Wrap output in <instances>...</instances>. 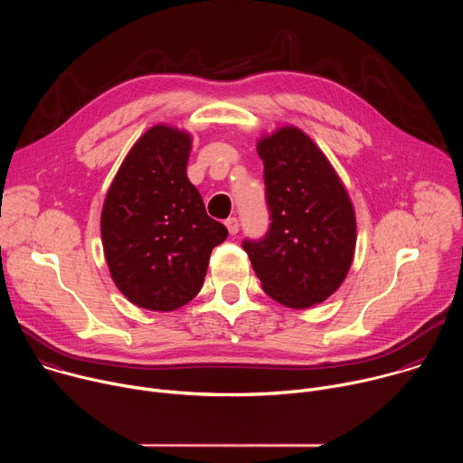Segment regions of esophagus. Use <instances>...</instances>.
<instances>
[{
  "label": "esophagus",
  "mask_w": 463,
  "mask_h": 463,
  "mask_svg": "<svg viewBox=\"0 0 463 463\" xmlns=\"http://www.w3.org/2000/svg\"><path fill=\"white\" fill-rule=\"evenodd\" d=\"M225 225H227V229H229V232L234 236V234H238V231H240V222H238V218H227L225 220Z\"/></svg>",
  "instance_id": "obj_1"
}]
</instances>
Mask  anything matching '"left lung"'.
<instances>
[{
	"label": "left lung",
	"instance_id": "1",
	"mask_svg": "<svg viewBox=\"0 0 463 463\" xmlns=\"http://www.w3.org/2000/svg\"><path fill=\"white\" fill-rule=\"evenodd\" d=\"M263 163L269 229L243 240L273 300L304 309L339 289L355 250V214L339 175L298 128H280L256 146Z\"/></svg>",
	"mask_w": 463,
	"mask_h": 463
}]
</instances>
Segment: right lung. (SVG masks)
Wrapping results in <instances>:
<instances>
[{
  "label": "right lung",
  "mask_w": 463,
  "mask_h": 463,
  "mask_svg": "<svg viewBox=\"0 0 463 463\" xmlns=\"http://www.w3.org/2000/svg\"><path fill=\"white\" fill-rule=\"evenodd\" d=\"M190 136L154 126L120 165L100 232L109 273L139 307L174 311L200 293L209 258L229 231L186 177Z\"/></svg>",
  "instance_id": "right-lung-1"
}]
</instances>
